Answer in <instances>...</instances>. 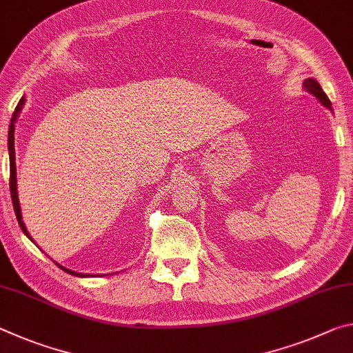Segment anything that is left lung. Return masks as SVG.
Here are the masks:
<instances>
[{"label": "left lung", "mask_w": 353, "mask_h": 353, "mask_svg": "<svg viewBox=\"0 0 353 353\" xmlns=\"http://www.w3.org/2000/svg\"><path fill=\"white\" fill-rule=\"evenodd\" d=\"M303 90H307L308 93H312L313 97H314L316 99H318L322 105L327 107L328 110H332V112H333L330 99L327 98V94L324 93V90H322V87L319 85V82H318V81L313 79V77H307V79L303 81Z\"/></svg>", "instance_id": "8db88e82"}]
</instances>
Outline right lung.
Here are the masks:
<instances>
[{
	"instance_id": "right-lung-1",
	"label": "right lung",
	"mask_w": 353,
	"mask_h": 353,
	"mask_svg": "<svg viewBox=\"0 0 353 353\" xmlns=\"http://www.w3.org/2000/svg\"><path fill=\"white\" fill-rule=\"evenodd\" d=\"M26 103V98L23 97L20 99L19 105L15 107V112L12 113V119H10V124H9V135H8V149H9V163H10V182H9V187H10V194H12V204H14V210H15V214H17V219H19V224L21 227L23 234H25L29 240H31L34 243V240L31 238V235H29V232L26 229L25 223H23V216H21V207H20V199H19V190H17V165H15V146H14V132H15V123L17 119H19V115L20 112L23 109V105H25ZM52 260V259H51ZM54 261V260H52ZM56 263V261H54ZM56 265L61 268L62 271L71 274V276H76V277H93V274H82V272H77V271H71L68 270V268H65L62 265H59V263H56ZM98 276H101V274H98Z\"/></svg>"
}]
</instances>
